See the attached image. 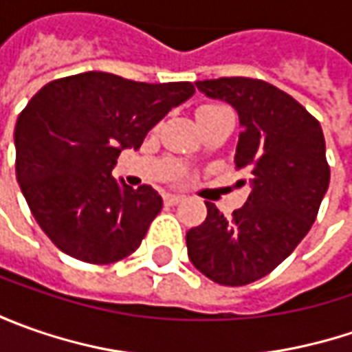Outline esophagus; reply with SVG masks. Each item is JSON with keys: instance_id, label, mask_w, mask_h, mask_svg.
Wrapping results in <instances>:
<instances>
[{"instance_id": "obj_1", "label": "esophagus", "mask_w": 352, "mask_h": 352, "mask_svg": "<svg viewBox=\"0 0 352 352\" xmlns=\"http://www.w3.org/2000/svg\"><path fill=\"white\" fill-rule=\"evenodd\" d=\"M184 199V196H176V194H164V204H168V206H176V204H180Z\"/></svg>"}]
</instances>
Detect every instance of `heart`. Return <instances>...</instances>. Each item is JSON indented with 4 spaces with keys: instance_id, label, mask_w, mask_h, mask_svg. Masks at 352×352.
I'll use <instances>...</instances> for the list:
<instances>
[{
    "instance_id": "heart-1",
    "label": "heart",
    "mask_w": 352,
    "mask_h": 352,
    "mask_svg": "<svg viewBox=\"0 0 352 352\" xmlns=\"http://www.w3.org/2000/svg\"><path fill=\"white\" fill-rule=\"evenodd\" d=\"M225 109H229V107H227V105H223V103H204V105H199V107L196 109L197 123H199V121H204L206 117L215 116V113L225 111Z\"/></svg>"
}]
</instances>
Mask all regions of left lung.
<instances>
[{
    "mask_svg": "<svg viewBox=\"0 0 352 352\" xmlns=\"http://www.w3.org/2000/svg\"><path fill=\"white\" fill-rule=\"evenodd\" d=\"M196 86L236 109L243 131L235 162L252 190L231 217L206 204V221L186 233L188 256L213 282L245 286L288 258L316 221L331 176L325 137L302 103L264 80L235 76Z\"/></svg>",
    "mask_w": 352,
    "mask_h": 352,
    "instance_id": "left-lung-1",
    "label": "left lung"
}]
</instances>
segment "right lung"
Masks as SVG:
<instances>
[{"label":"right lung","mask_w":352,"mask_h":352,"mask_svg":"<svg viewBox=\"0 0 352 352\" xmlns=\"http://www.w3.org/2000/svg\"><path fill=\"white\" fill-rule=\"evenodd\" d=\"M192 82L144 84L107 72L48 82L15 125V174L47 236L82 263H117L139 249L162 197L111 176L123 148H139Z\"/></svg>","instance_id":"1"}]
</instances>
